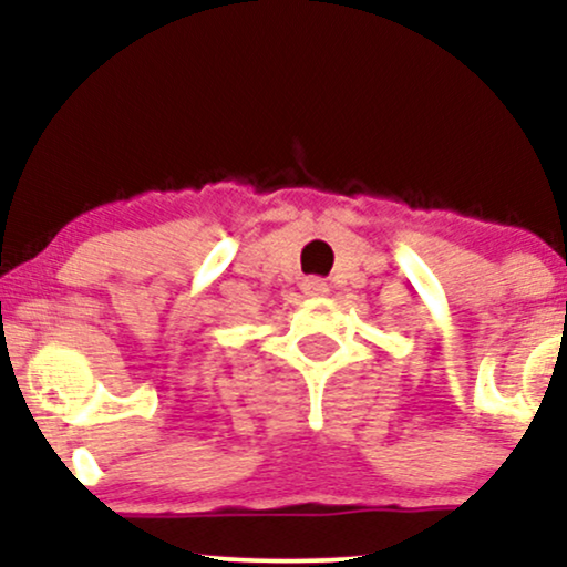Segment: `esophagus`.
I'll use <instances>...</instances> for the list:
<instances>
[{
  "mask_svg": "<svg viewBox=\"0 0 567 567\" xmlns=\"http://www.w3.org/2000/svg\"><path fill=\"white\" fill-rule=\"evenodd\" d=\"M301 288L306 296H324V292H328V282L320 277H309V279H303Z\"/></svg>",
  "mask_w": 567,
  "mask_h": 567,
  "instance_id": "esophagus-1",
  "label": "esophagus"
}]
</instances>
